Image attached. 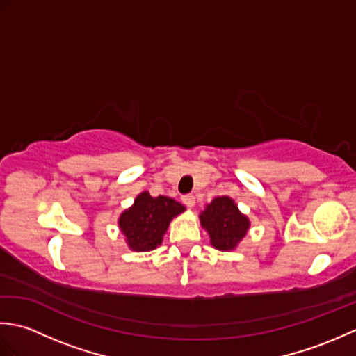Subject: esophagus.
Listing matches in <instances>:
<instances>
[{"label": "esophagus", "mask_w": 356, "mask_h": 356, "mask_svg": "<svg viewBox=\"0 0 356 356\" xmlns=\"http://www.w3.org/2000/svg\"><path fill=\"white\" fill-rule=\"evenodd\" d=\"M182 200H184V203H185V205H186L188 208H193V207L195 205V197H194L193 194H186V195H184Z\"/></svg>", "instance_id": "esophagus-1"}]
</instances>
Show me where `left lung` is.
Listing matches in <instances>:
<instances>
[{
    "instance_id": "left-lung-1",
    "label": "left lung",
    "mask_w": 356,
    "mask_h": 356,
    "mask_svg": "<svg viewBox=\"0 0 356 356\" xmlns=\"http://www.w3.org/2000/svg\"><path fill=\"white\" fill-rule=\"evenodd\" d=\"M202 228L208 232L213 248L218 251H234L246 237L251 220L238 209L228 195L213 199L199 214Z\"/></svg>"
}]
</instances>
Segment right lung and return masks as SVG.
Wrapping results in <instances>:
<instances>
[{"mask_svg":"<svg viewBox=\"0 0 356 356\" xmlns=\"http://www.w3.org/2000/svg\"><path fill=\"white\" fill-rule=\"evenodd\" d=\"M185 209L182 203L166 195L151 197L148 191H142L133 205L122 211L118 225L131 251L148 252L162 245L171 220Z\"/></svg>","mask_w":356,"mask_h":356,"instance_id":"obj_1","label":"right lung"}]
</instances>
